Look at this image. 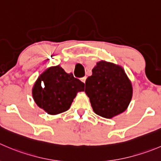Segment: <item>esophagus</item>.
<instances>
[{
  "instance_id": "esophagus-1",
  "label": "esophagus",
  "mask_w": 161,
  "mask_h": 161,
  "mask_svg": "<svg viewBox=\"0 0 161 161\" xmlns=\"http://www.w3.org/2000/svg\"><path fill=\"white\" fill-rule=\"evenodd\" d=\"M86 76H84V77L81 78V81H82V82H84V83L86 82Z\"/></svg>"
}]
</instances>
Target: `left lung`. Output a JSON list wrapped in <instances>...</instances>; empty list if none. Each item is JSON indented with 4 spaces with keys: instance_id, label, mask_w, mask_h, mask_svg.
<instances>
[{
    "instance_id": "left-lung-1",
    "label": "left lung",
    "mask_w": 161,
    "mask_h": 161,
    "mask_svg": "<svg viewBox=\"0 0 161 161\" xmlns=\"http://www.w3.org/2000/svg\"><path fill=\"white\" fill-rule=\"evenodd\" d=\"M86 80L85 93L90 98L93 112L107 119L124 112L133 95L131 82L124 68L101 60Z\"/></svg>"
}]
</instances>
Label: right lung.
<instances>
[{
	"label": "right lung",
	"mask_w": 161,
	"mask_h": 161,
	"mask_svg": "<svg viewBox=\"0 0 161 161\" xmlns=\"http://www.w3.org/2000/svg\"><path fill=\"white\" fill-rule=\"evenodd\" d=\"M85 84L68 74L60 66H53L43 71L32 88L34 101L49 115L66 112L71 107L77 93L84 90Z\"/></svg>",
	"instance_id": "right-lung-1"
}]
</instances>
